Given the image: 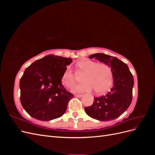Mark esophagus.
I'll use <instances>...</instances> for the list:
<instances>
[{"label":"esophagus","mask_w":155,"mask_h":155,"mask_svg":"<svg viewBox=\"0 0 155 155\" xmlns=\"http://www.w3.org/2000/svg\"><path fill=\"white\" fill-rule=\"evenodd\" d=\"M74 96L77 97H81L83 96V94H75Z\"/></svg>","instance_id":"1"}]
</instances>
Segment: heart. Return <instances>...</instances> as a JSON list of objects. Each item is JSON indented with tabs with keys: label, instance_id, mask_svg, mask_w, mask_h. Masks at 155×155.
Here are the masks:
<instances>
[{
	"label": "heart",
	"instance_id": "obj_1",
	"mask_svg": "<svg viewBox=\"0 0 155 155\" xmlns=\"http://www.w3.org/2000/svg\"><path fill=\"white\" fill-rule=\"evenodd\" d=\"M78 72H85L82 83L73 88L75 92H89L94 88L96 92H105L112 85V72L110 67L105 63H97L91 60H83L77 63ZM63 85L72 88L76 83V76L70 67L63 72L61 77Z\"/></svg>",
	"mask_w": 155,
	"mask_h": 155
}]
</instances>
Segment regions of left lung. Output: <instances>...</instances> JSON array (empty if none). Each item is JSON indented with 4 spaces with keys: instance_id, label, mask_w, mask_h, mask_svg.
Here are the masks:
<instances>
[{
    "instance_id": "8db88e82",
    "label": "left lung",
    "mask_w": 155,
    "mask_h": 155,
    "mask_svg": "<svg viewBox=\"0 0 155 155\" xmlns=\"http://www.w3.org/2000/svg\"><path fill=\"white\" fill-rule=\"evenodd\" d=\"M95 58L111 67L114 86L106 95L94 97L93 104L85 107L86 113L100 121H110L118 118L128 109L133 99L134 79L125 63L113 56L95 54L89 58Z\"/></svg>"
}]
</instances>
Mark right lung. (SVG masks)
Instances as JSON below:
<instances>
[{
  "label": "right lung",
  "mask_w": 155,
  "mask_h": 155,
  "mask_svg": "<svg viewBox=\"0 0 155 155\" xmlns=\"http://www.w3.org/2000/svg\"><path fill=\"white\" fill-rule=\"evenodd\" d=\"M71 58L49 55L26 68L21 78L20 100L27 113L41 121L58 118L74 97L61 83V77Z\"/></svg>",
  "instance_id": "right-lung-1"
}]
</instances>
